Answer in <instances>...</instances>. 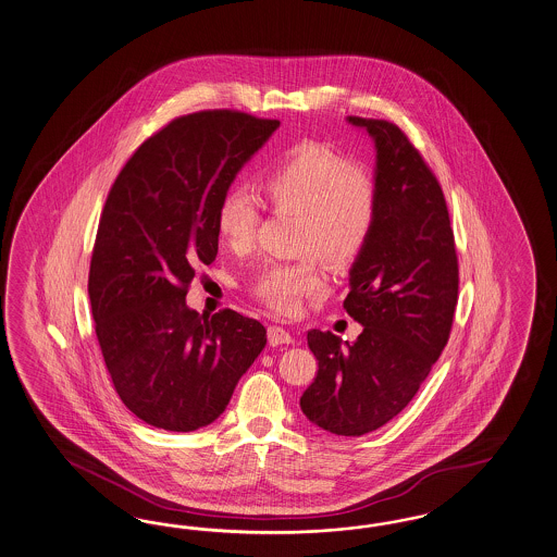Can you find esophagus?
Listing matches in <instances>:
<instances>
[{"mask_svg": "<svg viewBox=\"0 0 557 557\" xmlns=\"http://www.w3.org/2000/svg\"><path fill=\"white\" fill-rule=\"evenodd\" d=\"M268 341H270L271 346L292 345V343H294V336H292L289 331H286L284 326L270 324V326H268Z\"/></svg>", "mask_w": 557, "mask_h": 557, "instance_id": "34e87169", "label": "esophagus"}]
</instances>
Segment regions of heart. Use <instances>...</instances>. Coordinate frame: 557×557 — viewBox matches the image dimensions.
<instances>
[{
	"mask_svg": "<svg viewBox=\"0 0 557 557\" xmlns=\"http://www.w3.org/2000/svg\"><path fill=\"white\" fill-rule=\"evenodd\" d=\"M271 211L296 214V261L261 263L249 292L277 314H298L301 304L324 287V263L350 268L371 239L376 219L373 178L341 153L320 144H301L271 168L261 182ZM261 205L245 188H231L214 212L216 235L226 249L245 253L256 239Z\"/></svg>",
	"mask_w": 557,
	"mask_h": 557,
	"instance_id": "obj_1",
	"label": "heart"
}]
</instances>
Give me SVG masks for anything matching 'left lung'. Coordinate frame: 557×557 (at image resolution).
<instances>
[{
	"label": "left lung",
	"mask_w": 557,
	"mask_h": 557,
	"mask_svg": "<svg viewBox=\"0 0 557 557\" xmlns=\"http://www.w3.org/2000/svg\"><path fill=\"white\" fill-rule=\"evenodd\" d=\"M375 139L376 219L350 270L348 317L355 343L308 332L317 379L300 397L304 416L336 436H362L413 399L450 338L458 256L436 174L392 121L350 115Z\"/></svg>",
	"instance_id": "left-lung-1"
}]
</instances>
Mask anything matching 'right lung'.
Segmentation results:
<instances>
[{
  "label": "right lung",
  "instance_id": "add662e5",
  "mask_svg": "<svg viewBox=\"0 0 557 557\" xmlns=\"http://www.w3.org/2000/svg\"><path fill=\"white\" fill-rule=\"evenodd\" d=\"M277 127L233 109L182 115L134 151L107 195L90 256L95 334L121 401L153 428L216 420L268 343L256 318L200 317L186 294L219 251V200Z\"/></svg>",
  "mask_w": 557,
  "mask_h": 557
}]
</instances>
